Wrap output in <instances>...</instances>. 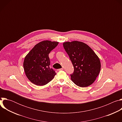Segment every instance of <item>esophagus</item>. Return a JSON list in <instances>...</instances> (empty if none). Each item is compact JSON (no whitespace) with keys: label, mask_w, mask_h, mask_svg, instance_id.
<instances>
[{"label":"esophagus","mask_w":122,"mask_h":122,"mask_svg":"<svg viewBox=\"0 0 122 122\" xmlns=\"http://www.w3.org/2000/svg\"><path fill=\"white\" fill-rule=\"evenodd\" d=\"M63 69H63V68H60V69H57V71H63Z\"/></svg>","instance_id":"esophagus-1"}]
</instances>
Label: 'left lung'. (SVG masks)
Returning <instances> with one entry per match:
<instances>
[{
    "label": "left lung",
    "instance_id": "obj_1",
    "mask_svg": "<svg viewBox=\"0 0 122 122\" xmlns=\"http://www.w3.org/2000/svg\"><path fill=\"white\" fill-rule=\"evenodd\" d=\"M63 44L74 68L71 75L72 81L81 87L91 85L100 71L98 56L88 45L81 41H66Z\"/></svg>",
    "mask_w": 122,
    "mask_h": 122
}]
</instances>
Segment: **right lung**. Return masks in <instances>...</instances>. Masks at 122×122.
<instances>
[{
  "mask_svg": "<svg viewBox=\"0 0 122 122\" xmlns=\"http://www.w3.org/2000/svg\"><path fill=\"white\" fill-rule=\"evenodd\" d=\"M57 41H43L31 49L23 63L25 74L34 84L43 86L53 80L56 73L50 67L49 54L58 44Z\"/></svg>",
  "mask_w": 122,
  "mask_h": 122,
  "instance_id": "add662e5",
  "label": "right lung"
}]
</instances>
